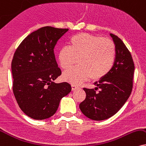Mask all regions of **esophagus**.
I'll return each mask as SVG.
<instances>
[{"mask_svg":"<svg viewBox=\"0 0 146 146\" xmlns=\"http://www.w3.org/2000/svg\"><path fill=\"white\" fill-rule=\"evenodd\" d=\"M78 87L77 85H75V84H72V91H74V90L78 89Z\"/></svg>","mask_w":146,"mask_h":146,"instance_id":"1","label":"esophagus"}]
</instances>
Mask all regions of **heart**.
Segmentation results:
<instances>
[{
    "mask_svg": "<svg viewBox=\"0 0 146 146\" xmlns=\"http://www.w3.org/2000/svg\"><path fill=\"white\" fill-rule=\"evenodd\" d=\"M115 58L116 47L112 41L85 33L72 36L69 46H63L58 54L59 65L64 70L71 68L78 59L79 66L63 74L64 80L72 84H79L90 78H103L110 72Z\"/></svg>",
    "mask_w": 146,
    "mask_h": 146,
    "instance_id": "obj_1",
    "label": "heart"
}]
</instances>
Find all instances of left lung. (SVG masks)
Returning a JSON list of instances; mask_svg holds the SVG:
<instances>
[{
    "label": "left lung",
    "instance_id": "8db88e82",
    "mask_svg": "<svg viewBox=\"0 0 146 146\" xmlns=\"http://www.w3.org/2000/svg\"><path fill=\"white\" fill-rule=\"evenodd\" d=\"M110 36L116 47L114 66L107 75L95 82V89L84 88L86 98L79 105L83 114L91 120H103L114 116L133 89L135 66L131 54L120 38L113 34Z\"/></svg>",
    "mask_w": 146,
    "mask_h": 146
}]
</instances>
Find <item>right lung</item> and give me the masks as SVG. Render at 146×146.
<instances>
[{
	"label": "right lung",
	"mask_w": 146,
	"mask_h": 146,
	"mask_svg": "<svg viewBox=\"0 0 146 146\" xmlns=\"http://www.w3.org/2000/svg\"><path fill=\"white\" fill-rule=\"evenodd\" d=\"M68 28L42 27L23 39L11 62L13 92L23 112L35 120H44L56 112L61 99L72 88L66 82L55 83L62 71L54 47Z\"/></svg>",
	"instance_id": "1"
}]
</instances>
